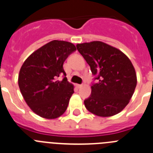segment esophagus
<instances>
[{
    "label": "esophagus",
    "instance_id": "obj_1",
    "mask_svg": "<svg viewBox=\"0 0 153 153\" xmlns=\"http://www.w3.org/2000/svg\"><path fill=\"white\" fill-rule=\"evenodd\" d=\"M82 84H76V87H78V89H79V88H81V87H82Z\"/></svg>",
    "mask_w": 153,
    "mask_h": 153
}]
</instances>
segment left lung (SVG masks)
<instances>
[{
    "instance_id": "left-lung-1",
    "label": "left lung",
    "mask_w": 153,
    "mask_h": 153,
    "mask_svg": "<svg viewBox=\"0 0 153 153\" xmlns=\"http://www.w3.org/2000/svg\"><path fill=\"white\" fill-rule=\"evenodd\" d=\"M76 47L98 80L92 85L90 97L84 100L86 108L99 117L117 114L128 105L137 85L131 60L119 49L100 41Z\"/></svg>"
}]
</instances>
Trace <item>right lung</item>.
I'll return each instance as SVG.
<instances>
[{
  "instance_id": "right-lung-1",
  "label": "right lung",
  "mask_w": 153,
  "mask_h": 153,
  "mask_svg": "<svg viewBox=\"0 0 153 153\" xmlns=\"http://www.w3.org/2000/svg\"><path fill=\"white\" fill-rule=\"evenodd\" d=\"M76 50L72 43L53 40L37 49L24 62L19 75L20 91L30 109L45 119L66 111L74 87L67 81L63 65ZM63 76L62 81L57 80Z\"/></svg>"
}]
</instances>
